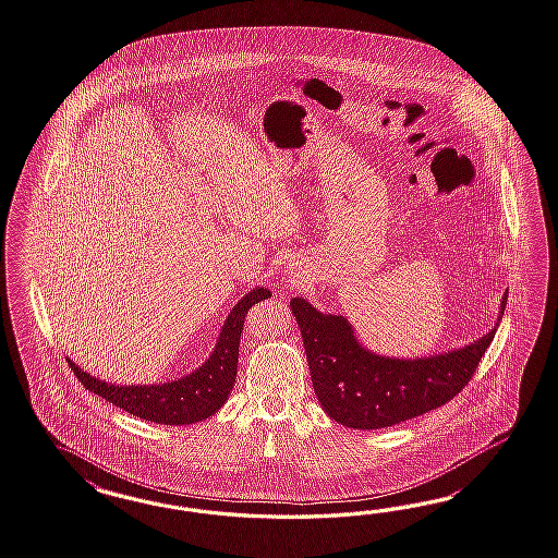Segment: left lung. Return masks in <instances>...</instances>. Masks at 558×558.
<instances>
[{
  "label": "left lung",
  "mask_w": 558,
  "mask_h": 558,
  "mask_svg": "<svg viewBox=\"0 0 558 558\" xmlns=\"http://www.w3.org/2000/svg\"><path fill=\"white\" fill-rule=\"evenodd\" d=\"M508 292L500 302L502 320ZM311 367L314 393L328 417L353 429H383L441 408L476 373L496 327L448 353L395 359L371 353L349 320L318 313L304 299L290 300Z\"/></svg>",
  "instance_id": "8db88e82"
}]
</instances>
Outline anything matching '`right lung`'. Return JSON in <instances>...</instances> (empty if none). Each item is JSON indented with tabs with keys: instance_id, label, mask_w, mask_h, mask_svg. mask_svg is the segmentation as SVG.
I'll return each instance as SVG.
<instances>
[{
	"instance_id": "right-lung-1",
	"label": "right lung",
	"mask_w": 558,
	"mask_h": 558,
	"mask_svg": "<svg viewBox=\"0 0 558 558\" xmlns=\"http://www.w3.org/2000/svg\"><path fill=\"white\" fill-rule=\"evenodd\" d=\"M270 296V290L262 286L250 290L228 314L214 353L202 367L181 379L159 385H110L81 371L69 359L70 368L88 391L141 420L161 425L204 422L221 409L233 389L245 314L254 304Z\"/></svg>"
}]
</instances>
